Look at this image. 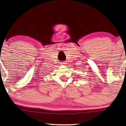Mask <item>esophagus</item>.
Wrapping results in <instances>:
<instances>
[{
	"mask_svg": "<svg viewBox=\"0 0 126 126\" xmlns=\"http://www.w3.org/2000/svg\"><path fill=\"white\" fill-rule=\"evenodd\" d=\"M67 63H66V62H62V63H60V64L61 65H66Z\"/></svg>",
	"mask_w": 126,
	"mask_h": 126,
	"instance_id": "34e87169",
	"label": "esophagus"
}]
</instances>
